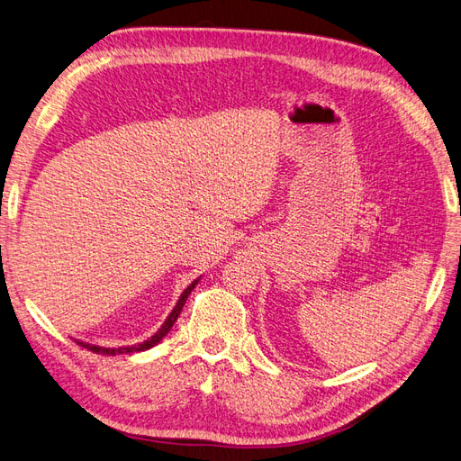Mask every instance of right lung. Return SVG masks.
Returning <instances> with one entry per match:
<instances>
[{
    "instance_id": "right-lung-1",
    "label": "right lung",
    "mask_w": 461,
    "mask_h": 461,
    "mask_svg": "<svg viewBox=\"0 0 461 461\" xmlns=\"http://www.w3.org/2000/svg\"><path fill=\"white\" fill-rule=\"evenodd\" d=\"M199 281H201V277H197L195 281H191V284L185 287V291L180 294V299H177L176 306L172 308V312L168 314V318L165 320V323L160 325L158 331H157L155 335H151L149 339L143 340V343H136V345H131V347H130V345H128V347H99V345L86 343V340H78V339H77V343H78V345H82V347H84V348H87V350L97 352V354H107V356L128 354V352H143V350H149V348H153L155 345H158L160 340L168 335V331L172 330V325L176 323L177 316H180V312H182V308H184V304H185V301H187V296L191 294V291H193V289H195V285L199 284Z\"/></svg>"
}]
</instances>
